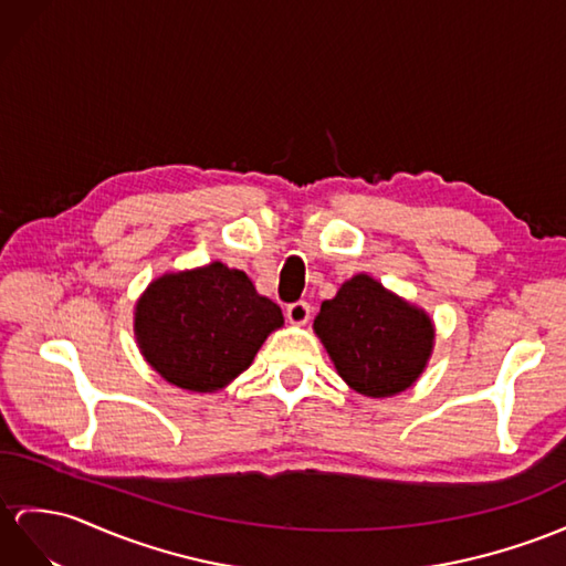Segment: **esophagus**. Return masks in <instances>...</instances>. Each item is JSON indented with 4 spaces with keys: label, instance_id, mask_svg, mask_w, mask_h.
Segmentation results:
<instances>
[{
    "label": "esophagus",
    "instance_id": "esophagus-1",
    "mask_svg": "<svg viewBox=\"0 0 566 566\" xmlns=\"http://www.w3.org/2000/svg\"><path fill=\"white\" fill-rule=\"evenodd\" d=\"M310 314H312L310 302H302V300L285 307V316H287V322H291V324H307Z\"/></svg>",
    "mask_w": 566,
    "mask_h": 566
}]
</instances>
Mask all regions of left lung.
<instances>
[{
    "mask_svg": "<svg viewBox=\"0 0 566 566\" xmlns=\"http://www.w3.org/2000/svg\"><path fill=\"white\" fill-rule=\"evenodd\" d=\"M338 375L365 396H394L420 377L432 350L430 316L360 273L314 319Z\"/></svg>",
    "mask_w": 566,
    "mask_h": 566,
    "instance_id": "8db88e82",
    "label": "left lung"
}]
</instances>
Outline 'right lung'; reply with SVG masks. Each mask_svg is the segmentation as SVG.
<instances>
[{
  "label": "right lung",
  "mask_w": 566,
  "mask_h": 566,
  "mask_svg": "<svg viewBox=\"0 0 566 566\" xmlns=\"http://www.w3.org/2000/svg\"><path fill=\"white\" fill-rule=\"evenodd\" d=\"M283 324L281 307L256 295L244 271L220 261L168 273L136 305V336L158 375L189 391H218L252 365Z\"/></svg>",
  "instance_id": "add662e5"
}]
</instances>
